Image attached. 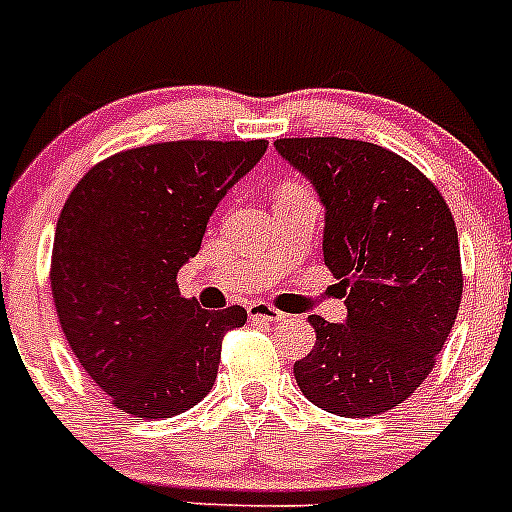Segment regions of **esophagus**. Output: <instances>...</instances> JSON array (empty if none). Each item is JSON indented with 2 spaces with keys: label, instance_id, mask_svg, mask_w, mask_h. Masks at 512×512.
<instances>
[{
  "label": "esophagus",
  "instance_id": "1",
  "mask_svg": "<svg viewBox=\"0 0 512 512\" xmlns=\"http://www.w3.org/2000/svg\"><path fill=\"white\" fill-rule=\"evenodd\" d=\"M248 318L256 320V323H277L284 318V312L266 305V302H253V305H248Z\"/></svg>",
  "mask_w": 512,
  "mask_h": 512
}]
</instances>
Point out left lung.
<instances>
[{
	"label": "left lung",
	"instance_id": "8db88e82",
	"mask_svg": "<svg viewBox=\"0 0 512 512\" xmlns=\"http://www.w3.org/2000/svg\"><path fill=\"white\" fill-rule=\"evenodd\" d=\"M279 156L325 207L323 256L346 323L310 315L315 346L295 361L302 395L341 418L408 400L431 374L461 305L454 217L436 184L397 153L348 138H279Z\"/></svg>",
	"mask_w": 512,
	"mask_h": 512
}]
</instances>
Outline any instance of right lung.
Segmentation results:
<instances>
[{"label": "right lung", "instance_id": "1", "mask_svg": "<svg viewBox=\"0 0 512 512\" xmlns=\"http://www.w3.org/2000/svg\"><path fill=\"white\" fill-rule=\"evenodd\" d=\"M266 140H169L104 158L63 205L51 256L58 320L84 372L133 418H171L212 390L241 305L202 310L176 274Z\"/></svg>", "mask_w": 512, "mask_h": 512}]
</instances>
